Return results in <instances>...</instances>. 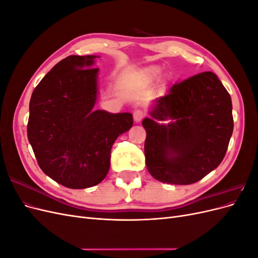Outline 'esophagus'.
<instances>
[{"mask_svg":"<svg viewBox=\"0 0 258 258\" xmlns=\"http://www.w3.org/2000/svg\"><path fill=\"white\" fill-rule=\"evenodd\" d=\"M145 117V113L141 110H137L134 113V119L136 122H140Z\"/></svg>","mask_w":258,"mask_h":258,"instance_id":"obj_1","label":"esophagus"}]
</instances>
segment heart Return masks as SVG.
<instances>
[{
    "label": "heart",
    "mask_w": 258,
    "mask_h": 258,
    "mask_svg": "<svg viewBox=\"0 0 258 258\" xmlns=\"http://www.w3.org/2000/svg\"><path fill=\"white\" fill-rule=\"evenodd\" d=\"M150 74H151V76H152V77H154V79H156V77H158V76H159V74H160V70H159V69H153L152 71L150 72Z\"/></svg>",
    "instance_id": "1"
}]
</instances>
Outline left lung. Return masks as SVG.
Returning a JSON list of instances; mask_svg holds the SVG:
<instances>
[{
	"mask_svg": "<svg viewBox=\"0 0 258 258\" xmlns=\"http://www.w3.org/2000/svg\"><path fill=\"white\" fill-rule=\"evenodd\" d=\"M143 119L148 172L160 182L188 185L216 169L233 130L228 91L212 72L175 83ZM167 125L157 121L168 120Z\"/></svg>",
	"mask_w": 258,
	"mask_h": 258,
	"instance_id": "8db88e82",
	"label": "left lung"
}]
</instances>
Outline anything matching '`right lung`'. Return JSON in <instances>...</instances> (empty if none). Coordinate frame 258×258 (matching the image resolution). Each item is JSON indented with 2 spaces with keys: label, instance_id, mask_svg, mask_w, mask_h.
<instances>
[{
  "label": "right lung",
  "instance_id": "add662e5",
  "mask_svg": "<svg viewBox=\"0 0 258 258\" xmlns=\"http://www.w3.org/2000/svg\"><path fill=\"white\" fill-rule=\"evenodd\" d=\"M95 54L69 56L46 74L30 100L28 139L38 166L68 188L102 182L111 165V148L134 118L93 107L98 98Z\"/></svg>",
  "mask_w": 258,
  "mask_h": 258
}]
</instances>
